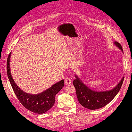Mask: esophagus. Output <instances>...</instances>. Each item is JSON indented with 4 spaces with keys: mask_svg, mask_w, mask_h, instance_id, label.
Instances as JSON below:
<instances>
[{
    "mask_svg": "<svg viewBox=\"0 0 132 132\" xmlns=\"http://www.w3.org/2000/svg\"><path fill=\"white\" fill-rule=\"evenodd\" d=\"M64 82H65V84L66 85H69V84H71L72 83V81L70 79V78H66L65 79H64Z\"/></svg>",
    "mask_w": 132,
    "mask_h": 132,
    "instance_id": "obj_1",
    "label": "esophagus"
}]
</instances>
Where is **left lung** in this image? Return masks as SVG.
Here are the masks:
<instances>
[{"instance_id":"8db88e82","label":"left lung","mask_w":132,"mask_h":132,"mask_svg":"<svg viewBox=\"0 0 132 132\" xmlns=\"http://www.w3.org/2000/svg\"><path fill=\"white\" fill-rule=\"evenodd\" d=\"M114 44L123 51L122 46L117 42ZM76 79L73 81V85L76 90V94L79 104L82 106L90 110L98 109L105 106L116 97L122 86L123 77L120 83L112 90L106 92H95L89 88L82 83V81L75 75Z\"/></svg>"}]
</instances>
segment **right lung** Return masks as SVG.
Instances as JSON below:
<instances>
[{"mask_svg":"<svg viewBox=\"0 0 132 132\" xmlns=\"http://www.w3.org/2000/svg\"><path fill=\"white\" fill-rule=\"evenodd\" d=\"M11 53L9 54L7 61V76L12 89L19 102L27 109L37 114H43L50 109L55 103V95L60 91L64 86V81L62 79L53 85L50 88L38 94H30L23 92L19 88L13 79L10 69V58Z\"/></svg>","mask_w":132,"mask_h":132,"instance_id":"right-lung-1","label":"right lung"}]
</instances>
